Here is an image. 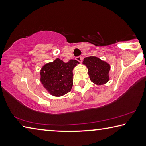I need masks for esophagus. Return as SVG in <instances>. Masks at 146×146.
Returning a JSON list of instances; mask_svg holds the SVG:
<instances>
[{"mask_svg":"<svg viewBox=\"0 0 146 146\" xmlns=\"http://www.w3.org/2000/svg\"><path fill=\"white\" fill-rule=\"evenodd\" d=\"M75 59L77 61L80 62H82V57L81 56H76V57L75 58Z\"/></svg>","mask_w":146,"mask_h":146,"instance_id":"esophagus-1","label":"esophagus"}]
</instances>
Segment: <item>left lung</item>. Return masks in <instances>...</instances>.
<instances>
[{
  "label": "left lung",
  "mask_w": 146,
  "mask_h": 146,
  "mask_svg": "<svg viewBox=\"0 0 146 146\" xmlns=\"http://www.w3.org/2000/svg\"><path fill=\"white\" fill-rule=\"evenodd\" d=\"M84 63L88 68V74L90 80L93 83L102 85L109 80V71L110 70V64L102 61L95 56L86 57Z\"/></svg>",
  "instance_id": "obj_1"
}]
</instances>
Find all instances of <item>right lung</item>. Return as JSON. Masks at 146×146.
<instances>
[{
    "label": "right lung",
    "instance_id": "1",
    "mask_svg": "<svg viewBox=\"0 0 146 146\" xmlns=\"http://www.w3.org/2000/svg\"><path fill=\"white\" fill-rule=\"evenodd\" d=\"M78 62L70 60L64 62L56 58L53 62L46 64L42 68L40 80L51 95H64L71 91L73 86V69Z\"/></svg>",
    "mask_w": 146,
    "mask_h": 146
}]
</instances>
